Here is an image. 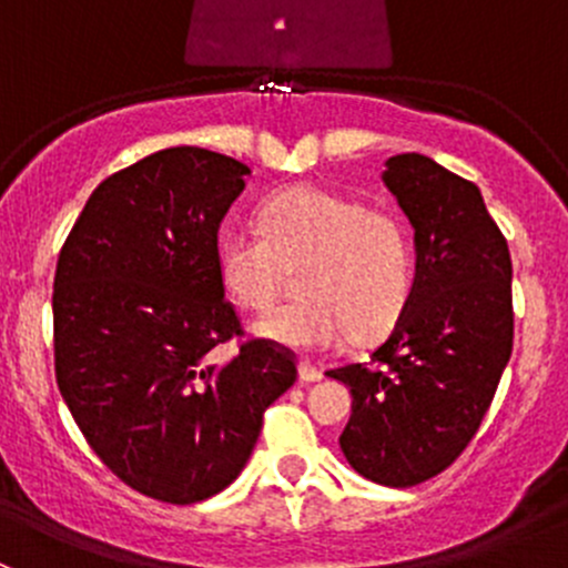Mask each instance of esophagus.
<instances>
[{
    "label": "esophagus",
    "mask_w": 568,
    "mask_h": 568,
    "mask_svg": "<svg viewBox=\"0 0 568 568\" xmlns=\"http://www.w3.org/2000/svg\"><path fill=\"white\" fill-rule=\"evenodd\" d=\"M300 382H302V385H313V382H321V371L311 363H300Z\"/></svg>",
    "instance_id": "obj_1"
}]
</instances>
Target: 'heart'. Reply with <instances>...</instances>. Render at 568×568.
<instances>
[{
    "label": "heart",
    "mask_w": 568,
    "mask_h": 568,
    "mask_svg": "<svg viewBox=\"0 0 568 568\" xmlns=\"http://www.w3.org/2000/svg\"><path fill=\"white\" fill-rule=\"evenodd\" d=\"M257 226L227 225L216 242V274L233 305L266 311L283 268L305 263L296 285L305 302L252 321L257 341L324 354L346 346L354 332L382 335L404 313L415 250L395 211L324 186H294L263 205Z\"/></svg>",
    "instance_id": "b5f03b06"
}]
</instances>
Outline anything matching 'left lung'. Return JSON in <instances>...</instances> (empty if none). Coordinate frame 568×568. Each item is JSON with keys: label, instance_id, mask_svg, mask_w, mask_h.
Wrapping results in <instances>:
<instances>
[{"label": "left lung", "instance_id": "8db88e82", "mask_svg": "<svg viewBox=\"0 0 568 568\" xmlns=\"http://www.w3.org/2000/svg\"><path fill=\"white\" fill-rule=\"evenodd\" d=\"M382 181L415 231V285L374 365L326 376L352 390L346 462L415 486L467 448L511 359V255L480 189L434 159L398 153Z\"/></svg>", "mask_w": 568, "mask_h": 568}]
</instances>
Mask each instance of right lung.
Masks as SVG:
<instances>
[{
  "instance_id": "right-lung-1",
  "label": "right lung",
  "mask_w": 568,
  "mask_h": 568,
  "mask_svg": "<svg viewBox=\"0 0 568 568\" xmlns=\"http://www.w3.org/2000/svg\"><path fill=\"white\" fill-rule=\"evenodd\" d=\"M247 164L168 148L99 183L54 274V371L90 448L131 489L189 506L247 464L263 412L296 382L274 343L242 335L216 274V236Z\"/></svg>"
}]
</instances>
